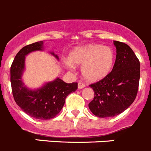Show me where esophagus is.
Instances as JSON below:
<instances>
[{
	"instance_id": "obj_1",
	"label": "esophagus",
	"mask_w": 151,
	"mask_h": 151,
	"mask_svg": "<svg viewBox=\"0 0 151 151\" xmlns=\"http://www.w3.org/2000/svg\"><path fill=\"white\" fill-rule=\"evenodd\" d=\"M85 87V85L82 82H78V89H82Z\"/></svg>"
}]
</instances>
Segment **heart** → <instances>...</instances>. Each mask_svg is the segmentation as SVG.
I'll list each match as a JSON object with an SVG mask.
<instances>
[{
	"label": "heart",
	"instance_id": "heart-1",
	"mask_svg": "<svg viewBox=\"0 0 151 151\" xmlns=\"http://www.w3.org/2000/svg\"><path fill=\"white\" fill-rule=\"evenodd\" d=\"M114 61L115 54L110 47L91 44L75 48L69 54V60L65 61V65L69 69H73L74 64L82 66L84 77L91 82H97L111 72Z\"/></svg>",
	"mask_w": 151,
	"mask_h": 151
}]
</instances>
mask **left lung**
<instances>
[{
    "instance_id": "8db88e82",
    "label": "left lung",
    "mask_w": 151,
    "mask_h": 151,
    "mask_svg": "<svg viewBox=\"0 0 151 151\" xmlns=\"http://www.w3.org/2000/svg\"><path fill=\"white\" fill-rule=\"evenodd\" d=\"M116 57L111 73L90 85L94 97L88 104L91 113L101 118L120 114L131 106L138 93L140 62L130 47L113 41Z\"/></svg>"
}]
</instances>
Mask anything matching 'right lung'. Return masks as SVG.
Returning a JSON list of instances; mask_svg holds the SVG:
<instances>
[{"label":"right lung","instance_id":"obj_1","mask_svg":"<svg viewBox=\"0 0 151 151\" xmlns=\"http://www.w3.org/2000/svg\"><path fill=\"white\" fill-rule=\"evenodd\" d=\"M43 41H38L26 45L17 53L10 67V82L13 98L21 110L33 118L46 120L53 119L60 112L66 97L76 91L78 83H66L57 78L39 88L26 87L22 78L26 56L31 52L43 50ZM50 54L59 60L54 52H50Z\"/></svg>","mask_w":151,"mask_h":151}]
</instances>
